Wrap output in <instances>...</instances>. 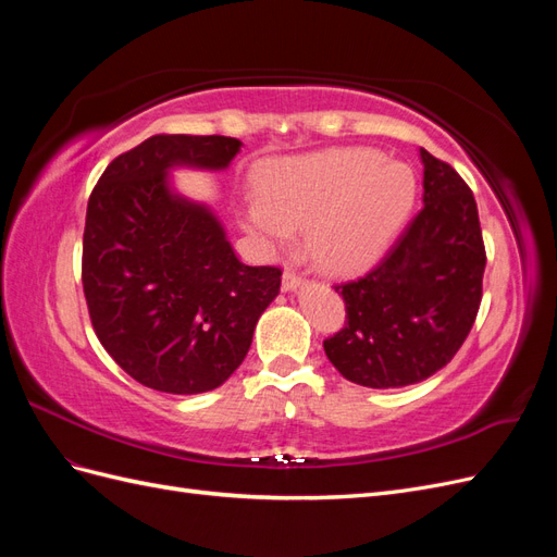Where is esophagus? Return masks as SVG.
<instances>
[{"label":"esophagus","instance_id":"esophagus-1","mask_svg":"<svg viewBox=\"0 0 557 557\" xmlns=\"http://www.w3.org/2000/svg\"><path fill=\"white\" fill-rule=\"evenodd\" d=\"M299 283H301V276L295 272V269H285L283 272V290H297L299 288Z\"/></svg>","mask_w":557,"mask_h":557}]
</instances>
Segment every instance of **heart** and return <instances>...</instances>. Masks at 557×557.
Wrapping results in <instances>:
<instances>
[{
	"mask_svg": "<svg viewBox=\"0 0 557 557\" xmlns=\"http://www.w3.org/2000/svg\"><path fill=\"white\" fill-rule=\"evenodd\" d=\"M260 199L244 211L258 239L285 246L307 230V252L330 274H352L381 258L416 197L407 164L374 148H336L272 162L258 176Z\"/></svg>",
	"mask_w": 557,
	"mask_h": 557,
	"instance_id": "obj_1",
	"label": "heart"
}]
</instances>
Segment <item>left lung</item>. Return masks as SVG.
<instances>
[{
	"mask_svg": "<svg viewBox=\"0 0 557 557\" xmlns=\"http://www.w3.org/2000/svg\"><path fill=\"white\" fill-rule=\"evenodd\" d=\"M423 209L374 269L334 285L344 327L323 342L339 374L367 387H401L446 367L474 325L485 246L474 193L444 160L420 148Z\"/></svg>",
	"mask_w": 557,
	"mask_h": 557,
	"instance_id": "left-lung-1",
	"label": "left lung"
}]
</instances>
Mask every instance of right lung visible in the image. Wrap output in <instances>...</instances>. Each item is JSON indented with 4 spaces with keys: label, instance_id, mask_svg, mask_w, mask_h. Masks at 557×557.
Returning a JSON list of instances; mask_svg holds the SVG:
<instances>
[{
    "label": "right lung",
    "instance_id": "obj_1",
    "mask_svg": "<svg viewBox=\"0 0 557 557\" xmlns=\"http://www.w3.org/2000/svg\"><path fill=\"white\" fill-rule=\"evenodd\" d=\"M239 148L218 134H156L117 156L88 199L81 278L92 330L153 391L223 385L278 295L281 267L244 264L218 218L166 181L176 164L225 170Z\"/></svg>",
    "mask_w": 557,
    "mask_h": 557
}]
</instances>
